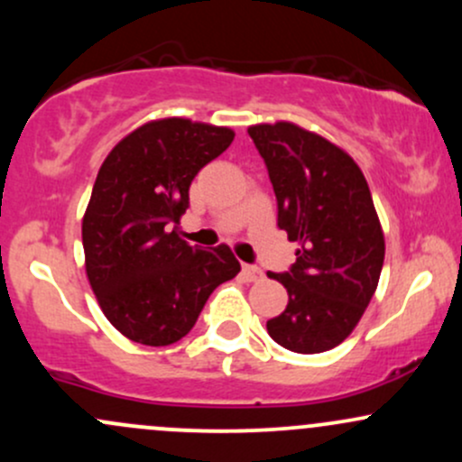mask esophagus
Returning <instances> with one entry per match:
<instances>
[{"label":"esophagus","instance_id":"1","mask_svg":"<svg viewBox=\"0 0 462 462\" xmlns=\"http://www.w3.org/2000/svg\"><path fill=\"white\" fill-rule=\"evenodd\" d=\"M243 276H245L247 281H261L263 272L254 265H243Z\"/></svg>","mask_w":462,"mask_h":462}]
</instances>
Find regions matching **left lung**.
<instances>
[{"label":"left lung","instance_id":"8db88e82","mask_svg":"<svg viewBox=\"0 0 462 462\" xmlns=\"http://www.w3.org/2000/svg\"><path fill=\"white\" fill-rule=\"evenodd\" d=\"M247 134L276 192L278 227L300 245L291 270L267 273L289 296L267 333L293 353L331 351L362 320L386 254L366 177L346 151L293 123Z\"/></svg>","mask_w":462,"mask_h":462}]
</instances>
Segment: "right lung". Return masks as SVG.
<instances>
[{
	"instance_id": "1",
	"label": "right lung",
	"mask_w": 462,
	"mask_h": 462,
	"mask_svg": "<svg viewBox=\"0 0 462 462\" xmlns=\"http://www.w3.org/2000/svg\"><path fill=\"white\" fill-rule=\"evenodd\" d=\"M232 140L227 126L162 118L105 157L83 217L85 272L105 318L131 342L181 339L210 293L241 272L227 245L201 250L177 235L192 180Z\"/></svg>"
}]
</instances>
